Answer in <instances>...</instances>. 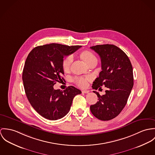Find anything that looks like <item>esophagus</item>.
<instances>
[{
	"label": "esophagus",
	"instance_id": "1",
	"mask_svg": "<svg viewBox=\"0 0 155 155\" xmlns=\"http://www.w3.org/2000/svg\"><path fill=\"white\" fill-rule=\"evenodd\" d=\"M88 92H89L88 90H82V93H88Z\"/></svg>",
	"mask_w": 155,
	"mask_h": 155
}]
</instances>
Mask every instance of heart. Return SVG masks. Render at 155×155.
I'll use <instances>...</instances> for the list:
<instances>
[{
    "label": "heart",
    "instance_id": "heart-1",
    "mask_svg": "<svg viewBox=\"0 0 155 155\" xmlns=\"http://www.w3.org/2000/svg\"><path fill=\"white\" fill-rule=\"evenodd\" d=\"M80 58L87 65L90 66L92 64H96L97 58L93 52L90 51H83L79 53ZM72 62V58L71 56L65 57L62 62V68L64 72H67L70 69L71 65ZM90 80L89 77H75L73 79V81L80 87H85L87 85V82Z\"/></svg>",
    "mask_w": 155,
    "mask_h": 155
}]
</instances>
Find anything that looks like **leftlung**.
Listing matches in <instances>:
<instances>
[{"label":"left lung","instance_id":"obj_1","mask_svg":"<svg viewBox=\"0 0 155 155\" xmlns=\"http://www.w3.org/2000/svg\"><path fill=\"white\" fill-rule=\"evenodd\" d=\"M101 59L102 71L93 82L97 90L105 86L106 93L98 97V102L90 106L92 114L99 120H109L117 117L125 107L134 84L133 67L127 55L114 45L90 47Z\"/></svg>","mask_w":155,"mask_h":155}]
</instances>
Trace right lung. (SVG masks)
<instances>
[{
  "label": "right lung",
  "instance_id": "add662e5",
  "mask_svg": "<svg viewBox=\"0 0 155 155\" xmlns=\"http://www.w3.org/2000/svg\"><path fill=\"white\" fill-rule=\"evenodd\" d=\"M80 48L57 43L39 46L26 59L22 81L27 97L36 112L48 120H57L65 117L75 96L81 93L74 86L64 91L53 88L56 82L65 81L62 68L64 57Z\"/></svg>",
  "mask_w": 155,
  "mask_h": 155
}]
</instances>
